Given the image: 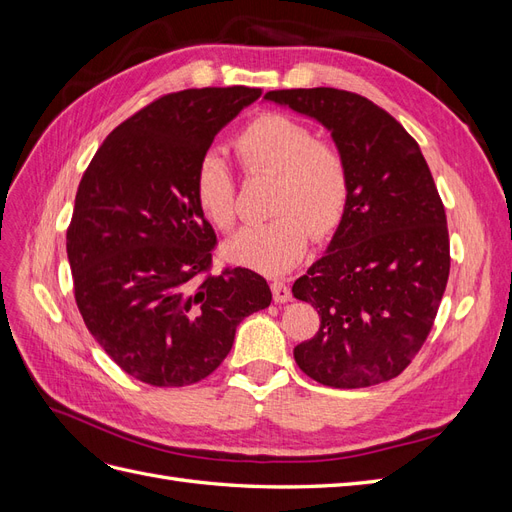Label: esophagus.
Returning <instances> with one entry per match:
<instances>
[{
    "label": "esophagus",
    "mask_w": 512,
    "mask_h": 512,
    "mask_svg": "<svg viewBox=\"0 0 512 512\" xmlns=\"http://www.w3.org/2000/svg\"><path fill=\"white\" fill-rule=\"evenodd\" d=\"M271 292L275 303H288L292 299V292L284 280H273L271 282Z\"/></svg>",
    "instance_id": "obj_1"
}]
</instances>
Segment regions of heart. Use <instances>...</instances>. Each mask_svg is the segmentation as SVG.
<instances>
[{
    "label": "heart",
    "mask_w": 512,
    "mask_h": 512,
    "mask_svg": "<svg viewBox=\"0 0 512 512\" xmlns=\"http://www.w3.org/2000/svg\"><path fill=\"white\" fill-rule=\"evenodd\" d=\"M247 173L275 175L271 213L265 224L245 226L226 243V256L267 275L299 265L312 230L329 237L342 224L350 203V175L344 156L333 145L316 141L305 123L269 113L254 119L235 138ZM196 203L207 220L222 230L237 220V181L232 168L209 151L194 175Z\"/></svg>",
    "instance_id": "heart-1"
}]
</instances>
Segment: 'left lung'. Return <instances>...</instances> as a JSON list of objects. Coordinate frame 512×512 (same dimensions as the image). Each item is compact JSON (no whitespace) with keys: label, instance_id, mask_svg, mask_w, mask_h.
Instances as JSON below:
<instances>
[{"label":"left lung","instance_id":"left-lung-1","mask_svg":"<svg viewBox=\"0 0 512 512\" xmlns=\"http://www.w3.org/2000/svg\"><path fill=\"white\" fill-rule=\"evenodd\" d=\"M265 100L322 123L350 175V203L327 254L292 284L320 316L294 361L333 389L391 380L425 344L451 269L446 213L421 147L352 91L280 89Z\"/></svg>","mask_w":512,"mask_h":512}]
</instances>
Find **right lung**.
<instances>
[{
	"mask_svg": "<svg viewBox=\"0 0 512 512\" xmlns=\"http://www.w3.org/2000/svg\"><path fill=\"white\" fill-rule=\"evenodd\" d=\"M252 87L183 89L106 136L76 192L66 250L74 299L102 350L151 386L220 367L239 322L271 305L262 275L211 271L215 232L194 196L200 158Z\"/></svg>",
	"mask_w": 512,
	"mask_h": 512,
	"instance_id": "1",
	"label": "right lung"
}]
</instances>
